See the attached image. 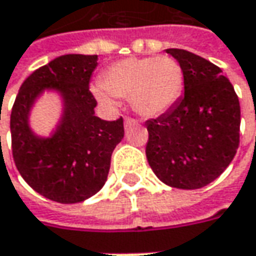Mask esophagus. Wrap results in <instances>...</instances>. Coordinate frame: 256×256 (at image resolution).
I'll use <instances>...</instances> for the list:
<instances>
[{
    "label": "esophagus",
    "mask_w": 256,
    "mask_h": 256,
    "mask_svg": "<svg viewBox=\"0 0 256 256\" xmlns=\"http://www.w3.org/2000/svg\"><path fill=\"white\" fill-rule=\"evenodd\" d=\"M136 124V120L132 118V116H125L124 118V125H125V128H130L131 125H135Z\"/></svg>",
    "instance_id": "esophagus-1"
}]
</instances>
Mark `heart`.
Listing matches in <instances>:
<instances>
[{
	"instance_id": "1",
	"label": "heart",
	"mask_w": 256,
	"mask_h": 256,
	"mask_svg": "<svg viewBox=\"0 0 256 256\" xmlns=\"http://www.w3.org/2000/svg\"><path fill=\"white\" fill-rule=\"evenodd\" d=\"M184 70L171 56L126 58L108 65L101 84L92 86L94 96L112 108L115 98L131 100L142 116H158L171 108L184 91Z\"/></svg>"
}]
</instances>
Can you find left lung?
I'll return each mask as SVG.
<instances>
[{
    "instance_id": "obj_1",
    "label": "left lung",
    "mask_w": 256,
    "mask_h": 256,
    "mask_svg": "<svg viewBox=\"0 0 256 256\" xmlns=\"http://www.w3.org/2000/svg\"><path fill=\"white\" fill-rule=\"evenodd\" d=\"M184 70V95L168 112L146 121V160L154 174L180 190L216 180L240 146L241 108L220 66L178 48L166 50Z\"/></svg>"
}]
</instances>
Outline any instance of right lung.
<instances>
[{
	"instance_id": "1",
	"label": "right lung",
	"mask_w": 256,
	"mask_h": 256,
	"mask_svg": "<svg viewBox=\"0 0 256 256\" xmlns=\"http://www.w3.org/2000/svg\"><path fill=\"white\" fill-rule=\"evenodd\" d=\"M98 55L70 54L55 58L25 80L11 111V148L15 166L40 195L60 204H76L95 195L106 181L111 155L124 138L122 116H95L96 100L90 81ZM46 88L64 96L66 112L54 134L36 138L28 126L34 98ZM1 140V138H0Z\"/></svg>"
}]
</instances>
